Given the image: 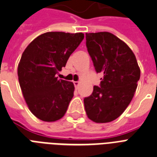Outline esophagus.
<instances>
[{"label": "esophagus", "mask_w": 157, "mask_h": 157, "mask_svg": "<svg viewBox=\"0 0 157 157\" xmlns=\"http://www.w3.org/2000/svg\"><path fill=\"white\" fill-rule=\"evenodd\" d=\"M79 82H78V81H75L74 82V85H75V87H78V85H79Z\"/></svg>", "instance_id": "34e87169"}]
</instances>
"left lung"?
Masks as SVG:
<instances>
[{"instance_id":"left-lung-1","label":"left lung","mask_w":157,"mask_h":157,"mask_svg":"<svg viewBox=\"0 0 157 157\" xmlns=\"http://www.w3.org/2000/svg\"><path fill=\"white\" fill-rule=\"evenodd\" d=\"M86 47L97 73L103 74L100 87L84 99L87 117L103 124L117 119L134 96L140 69L130 47L109 32L86 33Z\"/></svg>"}]
</instances>
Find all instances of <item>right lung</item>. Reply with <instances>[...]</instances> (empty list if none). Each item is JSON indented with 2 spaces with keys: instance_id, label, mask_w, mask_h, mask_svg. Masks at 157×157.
<instances>
[{
  "instance_id": "right-lung-1",
  "label": "right lung",
  "mask_w": 157,
  "mask_h": 157,
  "mask_svg": "<svg viewBox=\"0 0 157 157\" xmlns=\"http://www.w3.org/2000/svg\"><path fill=\"white\" fill-rule=\"evenodd\" d=\"M83 38L82 33L47 32L24 50L17 67L18 80L29 111L39 120L54 122L67 112L75 86L72 82L58 79L56 74Z\"/></svg>"
}]
</instances>
